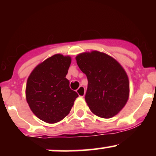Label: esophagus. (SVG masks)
<instances>
[{"instance_id": "1", "label": "esophagus", "mask_w": 156, "mask_h": 156, "mask_svg": "<svg viewBox=\"0 0 156 156\" xmlns=\"http://www.w3.org/2000/svg\"><path fill=\"white\" fill-rule=\"evenodd\" d=\"M77 93L78 94V95L80 97H81V98H83L85 95V93H86V90H85V88L83 87V86H80V87L77 89Z\"/></svg>"}]
</instances>
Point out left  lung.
Here are the masks:
<instances>
[{
	"mask_svg": "<svg viewBox=\"0 0 156 156\" xmlns=\"http://www.w3.org/2000/svg\"><path fill=\"white\" fill-rule=\"evenodd\" d=\"M77 64L87 77L85 100L93 114L102 118L113 117L129 98V80L120 64L99 51L85 52L76 57Z\"/></svg>",
	"mask_w": 156,
	"mask_h": 156,
	"instance_id": "8db88e82",
	"label": "left lung"
}]
</instances>
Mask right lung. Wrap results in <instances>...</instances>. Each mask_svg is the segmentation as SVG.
I'll list each match as a JSON object with an SVG mask.
<instances>
[{
    "label": "right lung",
    "instance_id": "add662e5",
    "mask_svg": "<svg viewBox=\"0 0 156 156\" xmlns=\"http://www.w3.org/2000/svg\"><path fill=\"white\" fill-rule=\"evenodd\" d=\"M70 64V56L53 55L38 64L28 77L27 103L41 120L55 123L63 119L78 97L65 78Z\"/></svg>",
    "mask_w": 156,
    "mask_h": 156
}]
</instances>
